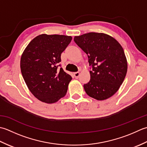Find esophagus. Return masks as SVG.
Segmentation results:
<instances>
[{
    "label": "esophagus",
    "mask_w": 147,
    "mask_h": 147,
    "mask_svg": "<svg viewBox=\"0 0 147 147\" xmlns=\"http://www.w3.org/2000/svg\"><path fill=\"white\" fill-rule=\"evenodd\" d=\"M74 77H76V79H77V78H79V77L80 73H79V72H75V73L74 74Z\"/></svg>",
    "instance_id": "obj_1"
}]
</instances>
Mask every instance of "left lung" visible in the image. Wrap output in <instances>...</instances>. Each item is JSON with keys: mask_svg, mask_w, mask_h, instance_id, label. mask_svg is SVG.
Returning a JSON list of instances; mask_svg holds the SVG:
<instances>
[{"mask_svg": "<svg viewBox=\"0 0 147 147\" xmlns=\"http://www.w3.org/2000/svg\"><path fill=\"white\" fill-rule=\"evenodd\" d=\"M74 41L88 56L91 79L84 85L86 92L97 100L110 98L119 90L126 76L127 61L119 42L104 33L75 36Z\"/></svg>", "mask_w": 147, "mask_h": 147, "instance_id": "8db88e82", "label": "left lung"}]
</instances>
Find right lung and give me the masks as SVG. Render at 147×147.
Returning a JSON list of instances; mask_svg holds the SVG:
<instances>
[{
    "label": "right lung",
    "mask_w": 147,
    "mask_h": 147,
    "mask_svg": "<svg viewBox=\"0 0 147 147\" xmlns=\"http://www.w3.org/2000/svg\"><path fill=\"white\" fill-rule=\"evenodd\" d=\"M71 36L41 34L32 39L22 53L20 68L23 79L34 96L47 104L67 94L72 78L58 68L61 54L70 43Z\"/></svg>",
    "instance_id": "1"
}]
</instances>
